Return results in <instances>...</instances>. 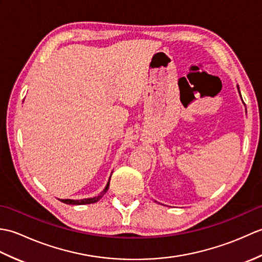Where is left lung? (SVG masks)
Listing matches in <instances>:
<instances>
[{"instance_id":"left-lung-1","label":"left lung","mask_w":262,"mask_h":262,"mask_svg":"<svg viewBox=\"0 0 262 262\" xmlns=\"http://www.w3.org/2000/svg\"><path fill=\"white\" fill-rule=\"evenodd\" d=\"M237 91H238V94H240V97H241V92H240V88H238V85H237ZM241 99H242V97H241Z\"/></svg>"}]
</instances>
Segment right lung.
Masks as SVG:
<instances>
[{"mask_svg":"<svg viewBox=\"0 0 262 262\" xmlns=\"http://www.w3.org/2000/svg\"><path fill=\"white\" fill-rule=\"evenodd\" d=\"M111 178V176H110ZM110 178L107 182V185H105L103 190L100 192V194L96 197H92V198H84V199H59L60 202L64 203V204H68V205H86V204H93V203H97L99 202L100 199L103 197V194L107 192V190L109 189V183H110Z\"/></svg>","mask_w":262,"mask_h":262,"instance_id":"1","label":"right lung"}]
</instances>
